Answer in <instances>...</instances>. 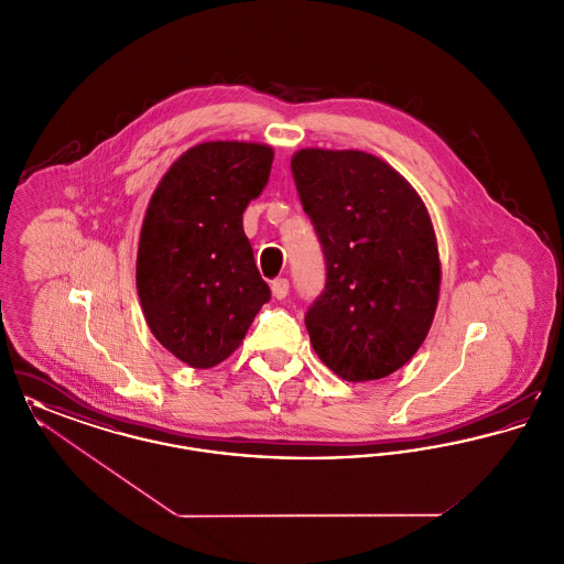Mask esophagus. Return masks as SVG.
Listing matches in <instances>:
<instances>
[{"label":"esophagus","instance_id":"1","mask_svg":"<svg viewBox=\"0 0 564 564\" xmlns=\"http://www.w3.org/2000/svg\"><path fill=\"white\" fill-rule=\"evenodd\" d=\"M270 290H272V295H274L276 300H283L285 295L290 294V281H288V279H274V281L270 283Z\"/></svg>","mask_w":564,"mask_h":564}]
</instances>
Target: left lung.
Returning <instances> with one entry per match:
<instances>
[{"label": "left lung", "mask_w": 564, "mask_h": 564, "mask_svg": "<svg viewBox=\"0 0 564 564\" xmlns=\"http://www.w3.org/2000/svg\"><path fill=\"white\" fill-rule=\"evenodd\" d=\"M292 173L327 270L304 317L313 349L349 382L393 375L427 338L440 297L425 203L393 166L359 150H297Z\"/></svg>", "instance_id": "obj_1"}]
</instances>
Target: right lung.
<instances>
[{
  "label": "right lung",
  "mask_w": 564,
  "mask_h": 564,
  "mask_svg": "<svg viewBox=\"0 0 564 564\" xmlns=\"http://www.w3.org/2000/svg\"><path fill=\"white\" fill-rule=\"evenodd\" d=\"M264 143L207 141L164 173L143 217L137 294L152 334L189 368L230 357L270 300L242 212L269 184Z\"/></svg>",
  "instance_id": "add662e5"
}]
</instances>
